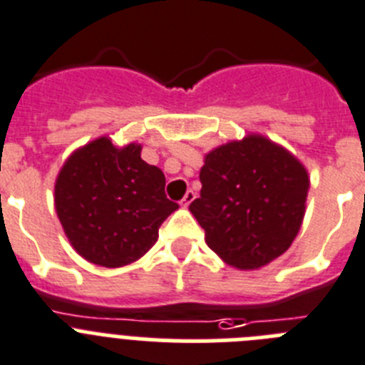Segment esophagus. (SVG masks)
Masks as SVG:
<instances>
[{
    "label": "esophagus",
    "instance_id": "esophagus-1",
    "mask_svg": "<svg viewBox=\"0 0 365 365\" xmlns=\"http://www.w3.org/2000/svg\"><path fill=\"white\" fill-rule=\"evenodd\" d=\"M195 198H196L195 191H187L185 196H183V198H182V202H180V205H183V207H189V204H191V202L195 200Z\"/></svg>",
    "mask_w": 365,
    "mask_h": 365
}]
</instances>
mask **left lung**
<instances>
[{"label":"left lung","mask_w":365,"mask_h":365,"mask_svg":"<svg viewBox=\"0 0 365 365\" xmlns=\"http://www.w3.org/2000/svg\"><path fill=\"white\" fill-rule=\"evenodd\" d=\"M189 209L218 257L255 270L283 255L305 217L309 174L296 156L250 134L207 152Z\"/></svg>","instance_id":"8db88e82"}]
</instances>
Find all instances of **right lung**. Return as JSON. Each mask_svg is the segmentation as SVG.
<instances>
[{"label":"right lung","mask_w":365,"mask_h":365,"mask_svg":"<svg viewBox=\"0 0 365 365\" xmlns=\"http://www.w3.org/2000/svg\"><path fill=\"white\" fill-rule=\"evenodd\" d=\"M55 207L81 257L119 268L154 246L178 204L165 196L161 169L141 160V145L117 148L110 138H99L73 152L60 169Z\"/></svg>","instance_id":"add662e5"}]
</instances>
